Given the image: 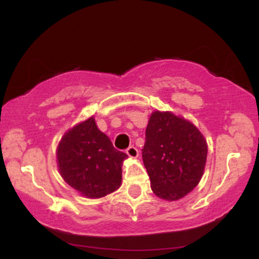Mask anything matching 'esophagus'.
Returning <instances> with one entry per match:
<instances>
[{"label": "esophagus", "mask_w": 259, "mask_h": 259, "mask_svg": "<svg viewBox=\"0 0 259 259\" xmlns=\"http://www.w3.org/2000/svg\"><path fill=\"white\" fill-rule=\"evenodd\" d=\"M126 154L130 157V158H136V157L139 156L138 148L134 147V146L127 147V148H126Z\"/></svg>", "instance_id": "1"}]
</instances>
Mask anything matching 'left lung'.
<instances>
[{
    "mask_svg": "<svg viewBox=\"0 0 259 259\" xmlns=\"http://www.w3.org/2000/svg\"><path fill=\"white\" fill-rule=\"evenodd\" d=\"M207 159V142L189 120L156 111L146 127L142 160L158 197L177 201L200 183Z\"/></svg>",
    "mask_w": 259,
    "mask_h": 259,
    "instance_id": "1",
    "label": "left lung"
}]
</instances>
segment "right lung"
Here are the masks:
<instances>
[{"instance_id": "1", "label": "right lung", "mask_w": 259, "mask_h": 259, "mask_svg": "<svg viewBox=\"0 0 259 259\" xmlns=\"http://www.w3.org/2000/svg\"><path fill=\"white\" fill-rule=\"evenodd\" d=\"M127 154L113 147L94 117L68 130L57 148L58 169L65 183L85 197L100 198L119 189Z\"/></svg>"}]
</instances>
